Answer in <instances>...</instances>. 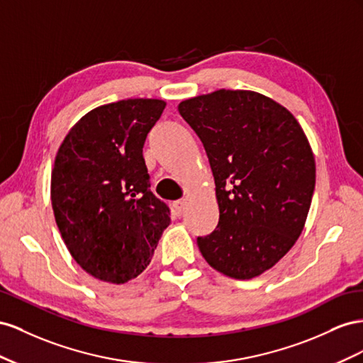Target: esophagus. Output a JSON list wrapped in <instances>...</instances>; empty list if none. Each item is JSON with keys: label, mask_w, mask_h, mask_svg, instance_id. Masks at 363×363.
I'll return each mask as SVG.
<instances>
[{"label": "esophagus", "mask_w": 363, "mask_h": 363, "mask_svg": "<svg viewBox=\"0 0 363 363\" xmlns=\"http://www.w3.org/2000/svg\"><path fill=\"white\" fill-rule=\"evenodd\" d=\"M185 199H179V201H174L173 202V208H174V211L178 213V214H182V211H184V208H185Z\"/></svg>", "instance_id": "obj_1"}]
</instances>
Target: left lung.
<instances>
[{
    "instance_id": "1",
    "label": "left lung",
    "mask_w": 363,
    "mask_h": 363,
    "mask_svg": "<svg viewBox=\"0 0 363 363\" xmlns=\"http://www.w3.org/2000/svg\"><path fill=\"white\" fill-rule=\"evenodd\" d=\"M214 176L219 223L198 237L211 267L250 279L301 234L315 191V158L295 117L252 91L219 89L179 103Z\"/></svg>"
}]
</instances>
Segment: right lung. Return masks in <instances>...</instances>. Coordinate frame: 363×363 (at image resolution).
<instances>
[{"label": "right lung", "mask_w": 363, "mask_h": 363, "mask_svg": "<svg viewBox=\"0 0 363 363\" xmlns=\"http://www.w3.org/2000/svg\"><path fill=\"white\" fill-rule=\"evenodd\" d=\"M165 108L129 99L100 106L68 132L51 172V203L72 258L101 281L121 284L152 260L170 225L150 190L143 147Z\"/></svg>", "instance_id": "add662e5"}]
</instances>
